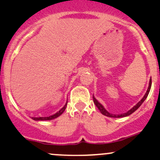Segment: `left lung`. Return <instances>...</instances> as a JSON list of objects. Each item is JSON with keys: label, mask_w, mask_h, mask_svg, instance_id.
<instances>
[{"label": "left lung", "mask_w": 160, "mask_h": 160, "mask_svg": "<svg viewBox=\"0 0 160 160\" xmlns=\"http://www.w3.org/2000/svg\"><path fill=\"white\" fill-rule=\"evenodd\" d=\"M151 85H152V80L150 79L149 80V88H148V90L147 91H146V94L144 95V97H143L142 98L141 101H139L138 103H137L136 104H135V106H134L133 108H132V109H130L129 111H127L126 113H124V114H111V113H109L108 111L106 110L105 108H104V107H103V105L101 104H100L99 102L98 101V100L96 99V98H94V97L93 96V103L95 104V105L97 106V108H98V109H99L100 111H101V113L102 114H104V115L105 116H108V117H110V118H122V117H126V116H128L130 115L131 114H132L133 112H135V111L137 110V109L138 108L140 107V106L142 105V104L143 102H144L145 100L146 99V98L148 97V94H149V91H150V89H151Z\"/></svg>", "instance_id": "8db88e82"}]
</instances>
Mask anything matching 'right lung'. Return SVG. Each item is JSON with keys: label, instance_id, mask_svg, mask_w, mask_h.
<instances>
[{"label": "right lung", "instance_id": "obj_1", "mask_svg": "<svg viewBox=\"0 0 160 160\" xmlns=\"http://www.w3.org/2000/svg\"><path fill=\"white\" fill-rule=\"evenodd\" d=\"M67 102L66 103V104L64 105V107L62 108H61V110H59L58 112H56V114H54L53 115H51V116H49V117H39V118H32L33 120L35 121H46V120H52V119H54V118H56L57 117H59V115H61V114H62V113L64 112V111H65L66 109V107H67Z\"/></svg>", "mask_w": 160, "mask_h": 160}]
</instances>
